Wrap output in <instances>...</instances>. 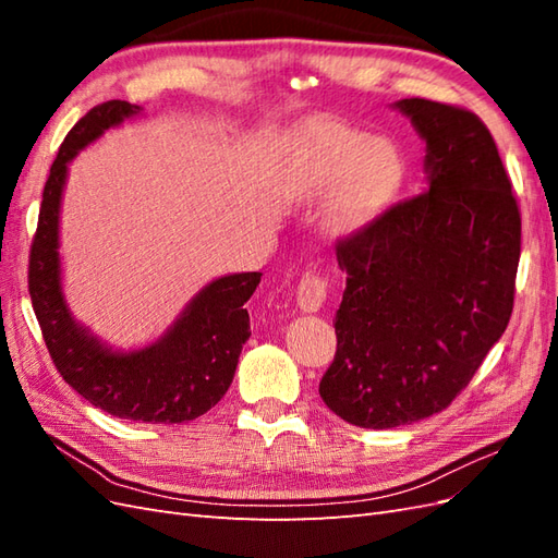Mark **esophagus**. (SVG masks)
I'll list each match as a JSON object with an SVG mask.
<instances>
[{
    "instance_id": "1",
    "label": "esophagus",
    "mask_w": 558,
    "mask_h": 558,
    "mask_svg": "<svg viewBox=\"0 0 558 558\" xmlns=\"http://www.w3.org/2000/svg\"><path fill=\"white\" fill-rule=\"evenodd\" d=\"M326 298H328V280L316 268L306 270L304 278L300 280V286H298V306H300V310L306 312V314H314V312L322 310Z\"/></svg>"
}]
</instances>
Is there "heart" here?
<instances>
[{"instance_id": "b5f03b06", "label": "heart", "mask_w": 558, "mask_h": 558, "mask_svg": "<svg viewBox=\"0 0 558 558\" xmlns=\"http://www.w3.org/2000/svg\"><path fill=\"white\" fill-rule=\"evenodd\" d=\"M402 160L388 141L342 126H318L302 141L286 174L290 201H316L336 189L326 210L330 230L350 232L393 196Z\"/></svg>"}]
</instances>
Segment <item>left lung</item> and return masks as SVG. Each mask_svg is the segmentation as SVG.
<instances>
[{
	"instance_id": "1",
	"label": "left lung",
	"mask_w": 558,
	"mask_h": 558,
	"mask_svg": "<svg viewBox=\"0 0 558 558\" xmlns=\"http://www.w3.org/2000/svg\"><path fill=\"white\" fill-rule=\"evenodd\" d=\"M426 144V192L336 244L348 272L318 393L340 420L393 429L446 410L513 312L520 210L489 129L424 98L393 105Z\"/></svg>"
}]
</instances>
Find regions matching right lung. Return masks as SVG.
Listing matches in <instances>:
<instances>
[{"label": "right lung", "instance_id": "add662e5", "mask_svg": "<svg viewBox=\"0 0 558 558\" xmlns=\"http://www.w3.org/2000/svg\"><path fill=\"white\" fill-rule=\"evenodd\" d=\"M136 114L138 105L108 100L81 117L66 134L45 182L28 260V292L57 372L78 396L120 420L182 424L206 414L228 393L242 345L252 336L244 304L260 282V272H234L208 282L168 333L141 350H112L74 322L59 264L66 165L110 126Z\"/></svg>", "mask_w": 558, "mask_h": 558}]
</instances>
